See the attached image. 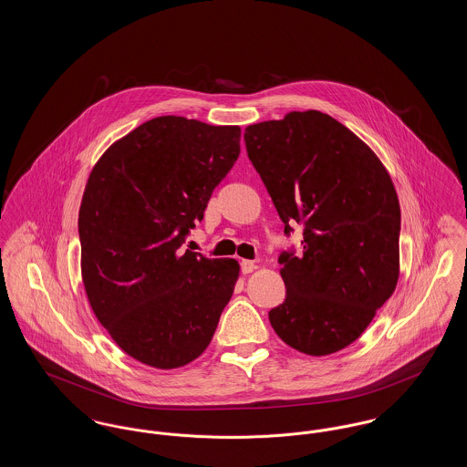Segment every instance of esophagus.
<instances>
[{"instance_id": "34e87169", "label": "esophagus", "mask_w": 467, "mask_h": 467, "mask_svg": "<svg viewBox=\"0 0 467 467\" xmlns=\"http://www.w3.org/2000/svg\"><path fill=\"white\" fill-rule=\"evenodd\" d=\"M255 263L254 261H242V271H244V275H248V273H252V271H255Z\"/></svg>"}]
</instances>
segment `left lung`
Returning <instances> with one entry per match:
<instances>
[{"label":"left lung","instance_id":"left-lung-1","mask_svg":"<svg viewBox=\"0 0 467 467\" xmlns=\"http://www.w3.org/2000/svg\"><path fill=\"white\" fill-rule=\"evenodd\" d=\"M244 143L285 233L305 223L303 255H280L287 296L269 322L297 352H339L368 329L400 280L394 182L356 133L322 111L252 124Z\"/></svg>","mask_w":467,"mask_h":467}]
</instances>
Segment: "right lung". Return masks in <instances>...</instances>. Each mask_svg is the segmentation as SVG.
I'll use <instances>...</instances> for the list:
<instances>
[{"label":"right lung","instance_id":"right-lung-1","mask_svg":"<svg viewBox=\"0 0 467 467\" xmlns=\"http://www.w3.org/2000/svg\"><path fill=\"white\" fill-rule=\"evenodd\" d=\"M240 138V126L162 115L113 141L90 171L78 212L84 289L111 339L145 366L198 358L234 292L238 261L182 244Z\"/></svg>","mask_w":467,"mask_h":467}]
</instances>
